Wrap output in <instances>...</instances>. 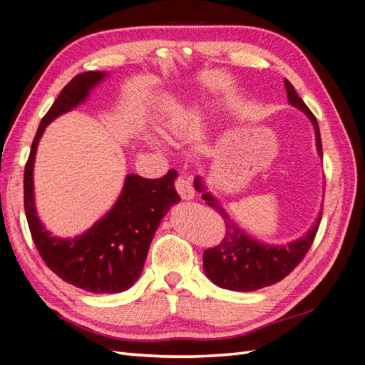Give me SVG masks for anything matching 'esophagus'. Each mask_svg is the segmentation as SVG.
<instances>
[{
	"label": "esophagus",
	"mask_w": 365,
	"mask_h": 365,
	"mask_svg": "<svg viewBox=\"0 0 365 365\" xmlns=\"http://www.w3.org/2000/svg\"><path fill=\"white\" fill-rule=\"evenodd\" d=\"M175 189L178 192V195L182 197V200H192L195 197V189L192 182L185 178V176H178L175 181Z\"/></svg>",
	"instance_id": "1"
}]
</instances>
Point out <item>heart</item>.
Wrapping results in <instances>:
<instances>
[{
    "mask_svg": "<svg viewBox=\"0 0 365 365\" xmlns=\"http://www.w3.org/2000/svg\"><path fill=\"white\" fill-rule=\"evenodd\" d=\"M165 130L173 138H181L184 135V123L180 117H175L165 121Z\"/></svg>",
    "mask_w": 365,
    "mask_h": 365,
    "instance_id": "obj_1",
    "label": "heart"
}]
</instances>
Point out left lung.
I'll return each instance as SVG.
<instances>
[{
    "mask_svg": "<svg viewBox=\"0 0 365 365\" xmlns=\"http://www.w3.org/2000/svg\"><path fill=\"white\" fill-rule=\"evenodd\" d=\"M284 88L286 93H288L289 103L302 109L311 118L315 128L317 149L319 155L323 157L322 135H319L315 115L306 106L303 98L298 97L288 79H284ZM195 187L200 192L204 190L200 178L195 180ZM202 200L207 201L208 207L216 210V213L222 216L225 222V236L220 240V244L205 250L202 254L204 271L207 277L217 284L219 288L231 291L250 292L283 280L304 259L306 252L311 248L317 236L319 222H322V213H319L315 225L302 239L291 242L288 245H264L239 228L212 195L204 193Z\"/></svg>",
    "mask_w": 365,
    "mask_h": 365,
    "instance_id": "8db88e82",
    "label": "left lung"
}]
</instances>
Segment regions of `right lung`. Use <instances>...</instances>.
<instances>
[{
	"label": "right lung",
	"instance_id": "add662e5",
	"mask_svg": "<svg viewBox=\"0 0 365 365\" xmlns=\"http://www.w3.org/2000/svg\"><path fill=\"white\" fill-rule=\"evenodd\" d=\"M103 77V71L77 74L42 117L24 169V210L39 256L54 274L88 292L117 294L138 280L163 216L180 201L173 189L176 172L172 169L157 180L128 175L115 205L74 239L51 236L39 222L33 197V164L42 132L50 121L82 103Z\"/></svg>",
	"mask_w": 365,
	"mask_h": 365
}]
</instances>
